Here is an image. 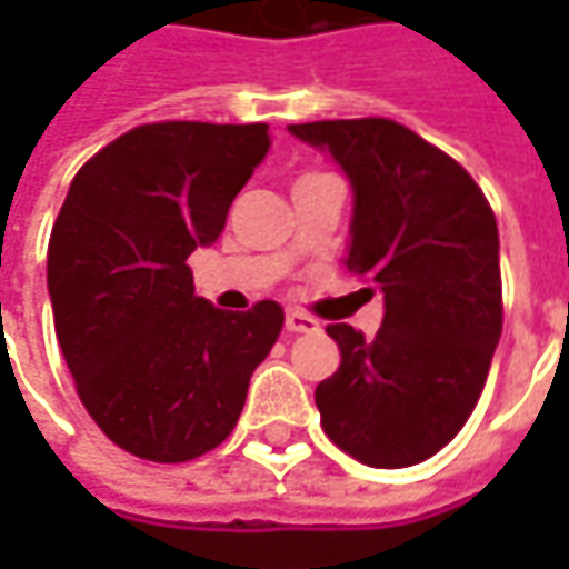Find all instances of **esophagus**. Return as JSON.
Segmentation results:
<instances>
[{
  "label": "esophagus",
  "instance_id": "esophagus-1",
  "mask_svg": "<svg viewBox=\"0 0 569 569\" xmlns=\"http://www.w3.org/2000/svg\"><path fill=\"white\" fill-rule=\"evenodd\" d=\"M284 329H288V332H317L319 322L313 317H307V313H300V310H288Z\"/></svg>",
  "mask_w": 569,
  "mask_h": 569
}]
</instances>
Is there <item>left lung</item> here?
Instances as JSON below:
<instances>
[{"instance_id":"left-lung-1","label":"left lung","mask_w":569,"mask_h":569,"mask_svg":"<svg viewBox=\"0 0 569 569\" xmlns=\"http://www.w3.org/2000/svg\"><path fill=\"white\" fill-rule=\"evenodd\" d=\"M288 132L348 177L345 266L386 310L373 341L348 322L326 326L341 363L317 386L322 430L363 466H418L469 421L500 341L493 211L462 167L399 122L322 120Z\"/></svg>"}]
</instances>
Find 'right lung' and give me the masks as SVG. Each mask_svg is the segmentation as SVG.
Returning a JSON list of instances; mask_svg holds the SVG:
<instances>
[{
  "label": "right lung",
  "instance_id": "obj_1",
  "mask_svg": "<svg viewBox=\"0 0 569 569\" xmlns=\"http://www.w3.org/2000/svg\"><path fill=\"white\" fill-rule=\"evenodd\" d=\"M269 144L266 122H148L81 167L59 208L56 339L94 425L139 459L189 462L228 440L284 326L274 300L211 307L187 266L221 237Z\"/></svg>",
  "mask_w": 569,
  "mask_h": 569
}]
</instances>
